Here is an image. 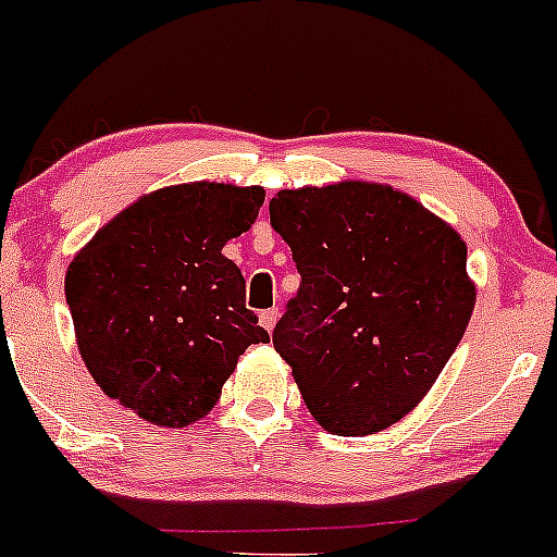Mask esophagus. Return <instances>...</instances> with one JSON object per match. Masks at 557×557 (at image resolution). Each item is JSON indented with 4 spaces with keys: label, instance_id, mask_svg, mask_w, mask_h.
Instances as JSON below:
<instances>
[{
    "label": "esophagus",
    "instance_id": "esophagus-1",
    "mask_svg": "<svg viewBox=\"0 0 557 557\" xmlns=\"http://www.w3.org/2000/svg\"><path fill=\"white\" fill-rule=\"evenodd\" d=\"M277 320H280V311L277 309L261 311V325H264L267 333H272L274 325H277Z\"/></svg>",
    "mask_w": 557,
    "mask_h": 557
}]
</instances>
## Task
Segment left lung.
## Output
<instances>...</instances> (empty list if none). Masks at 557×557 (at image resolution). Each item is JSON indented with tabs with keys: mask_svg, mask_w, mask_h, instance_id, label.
<instances>
[{
	"mask_svg": "<svg viewBox=\"0 0 557 557\" xmlns=\"http://www.w3.org/2000/svg\"><path fill=\"white\" fill-rule=\"evenodd\" d=\"M269 222L301 274L272 344L309 412L335 436L399 423L473 314L466 240L407 193L375 182L280 189Z\"/></svg>",
	"mask_w": 557,
	"mask_h": 557,
	"instance_id": "8db88e82",
	"label": "left lung"
}]
</instances>
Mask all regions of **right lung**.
Instances as JSON below:
<instances>
[{
    "label": "right lung",
    "mask_w": 557,
    "mask_h": 557,
    "mask_svg": "<svg viewBox=\"0 0 557 557\" xmlns=\"http://www.w3.org/2000/svg\"><path fill=\"white\" fill-rule=\"evenodd\" d=\"M264 203L261 187L189 182L156 189L97 232L65 274L76 344L110 399L143 420L206 418L250 344L269 333L222 253Z\"/></svg>",
    "instance_id": "right-lung-1"
}]
</instances>
